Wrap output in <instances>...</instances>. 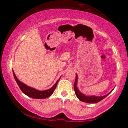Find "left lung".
I'll use <instances>...</instances> for the list:
<instances>
[{"label": "left lung", "instance_id": "left-lung-1", "mask_svg": "<svg viewBox=\"0 0 128 128\" xmlns=\"http://www.w3.org/2000/svg\"><path fill=\"white\" fill-rule=\"evenodd\" d=\"M77 81H78V75L77 74V73H76V80H75L74 85V90L75 92V94L77 98L79 99V100L83 102H86L88 103H98L100 100H103L104 98H105L107 96V95H109L114 90L113 88V89H112L109 93H108L107 95H104V96H95V95L87 96V95H85V94H82V93L78 90V88H77Z\"/></svg>", "mask_w": 128, "mask_h": 128}]
</instances>
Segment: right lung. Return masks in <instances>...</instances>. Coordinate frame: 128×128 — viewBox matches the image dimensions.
<instances>
[{
    "mask_svg": "<svg viewBox=\"0 0 128 128\" xmlns=\"http://www.w3.org/2000/svg\"><path fill=\"white\" fill-rule=\"evenodd\" d=\"M13 74H14V78L15 80H16L17 85H18L19 88H20L22 92L24 93L27 96L34 99H45L48 98L50 96H51L53 94L54 90H55L56 88V86L58 85V82H59V80L60 79V77L59 79L58 80L55 85L51 88L44 91H40L34 88L29 87V86L26 85L25 84L22 83V82L19 81L18 78H17L16 74H14V70H13Z\"/></svg>",
    "mask_w": 128,
    "mask_h": 128,
    "instance_id": "right-lung-1",
    "label": "right lung"
}]
</instances>
